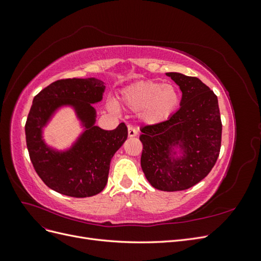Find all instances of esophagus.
Returning a JSON list of instances; mask_svg holds the SVG:
<instances>
[{"label":"esophagus","instance_id":"obj_1","mask_svg":"<svg viewBox=\"0 0 261 261\" xmlns=\"http://www.w3.org/2000/svg\"><path fill=\"white\" fill-rule=\"evenodd\" d=\"M128 137H136L137 136V129L135 127H133V126H128Z\"/></svg>","mask_w":261,"mask_h":261}]
</instances>
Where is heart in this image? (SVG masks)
I'll use <instances>...</instances> for the list:
<instances>
[{
	"mask_svg": "<svg viewBox=\"0 0 261 261\" xmlns=\"http://www.w3.org/2000/svg\"><path fill=\"white\" fill-rule=\"evenodd\" d=\"M123 106L132 111H139V116L147 124L167 121L176 111L179 93L173 85L153 81H140L122 90Z\"/></svg>",
	"mask_w": 261,
	"mask_h": 261,
	"instance_id": "heart-1",
	"label": "heart"
}]
</instances>
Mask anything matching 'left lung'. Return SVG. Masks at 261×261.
I'll list each match as a JSON object with an SVG mask.
<instances>
[{
	"mask_svg": "<svg viewBox=\"0 0 261 261\" xmlns=\"http://www.w3.org/2000/svg\"><path fill=\"white\" fill-rule=\"evenodd\" d=\"M181 91L180 108L167 121L141 127L140 164L154 188L177 192L206 177L216 164L221 148L218 98L197 77L167 73ZM175 147L184 153L176 156Z\"/></svg>",
	"mask_w": 261,
	"mask_h": 261,
	"instance_id": "left-lung-1",
	"label": "left lung"
}]
</instances>
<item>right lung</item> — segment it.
I'll use <instances>...</instances> for the list:
<instances>
[{
  "label": "right lung",
  "mask_w": 261,
  "mask_h": 261,
  "mask_svg": "<svg viewBox=\"0 0 261 261\" xmlns=\"http://www.w3.org/2000/svg\"><path fill=\"white\" fill-rule=\"evenodd\" d=\"M105 90V83L98 78H68L52 83L34 98L25 125L27 148L37 174L53 191L85 198L106 187L110 162L127 139V127L121 123L113 130H105L94 125L97 113L92 103L102 100ZM64 105L75 110L85 130L72 147L59 152L44 143L42 128Z\"/></svg>",
  "instance_id": "obj_1"
}]
</instances>
